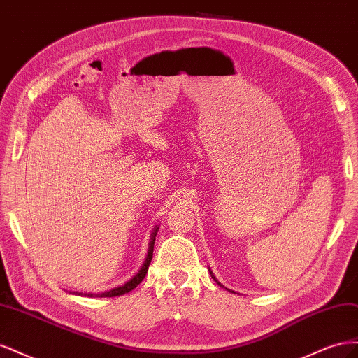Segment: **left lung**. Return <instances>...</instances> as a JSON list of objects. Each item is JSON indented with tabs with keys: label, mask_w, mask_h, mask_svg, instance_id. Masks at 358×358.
Segmentation results:
<instances>
[{
	"label": "left lung",
	"mask_w": 358,
	"mask_h": 358,
	"mask_svg": "<svg viewBox=\"0 0 358 358\" xmlns=\"http://www.w3.org/2000/svg\"><path fill=\"white\" fill-rule=\"evenodd\" d=\"M212 278H213V276H212Z\"/></svg>",
	"instance_id": "obj_1"
}]
</instances>
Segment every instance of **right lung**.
Segmentation results:
<instances>
[{
  "instance_id": "add662e5",
  "label": "right lung",
  "mask_w": 358,
  "mask_h": 358,
  "mask_svg": "<svg viewBox=\"0 0 358 358\" xmlns=\"http://www.w3.org/2000/svg\"><path fill=\"white\" fill-rule=\"evenodd\" d=\"M157 231L158 229L154 230L152 233V237H150V243H149V251H148V257L145 259V263L142 266V268L138 270V273L133 278L129 279L127 284L121 285V287H116L110 291H106V292H101V294H85V296H90V297H116V296H122V294H127V292L133 291L142 280L145 279L146 273H148V268H149V264H150V259H152V255H154V243H155V236H157ZM80 294V292H79Z\"/></svg>"
}]
</instances>
